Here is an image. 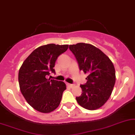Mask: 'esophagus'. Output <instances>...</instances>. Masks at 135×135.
<instances>
[{"label":"esophagus","mask_w":135,"mask_h":135,"mask_svg":"<svg viewBox=\"0 0 135 135\" xmlns=\"http://www.w3.org/2000/svg\"><path fill=\"white\" fill-rule=\"evenodd\" d=\"M66 85H67L68 86H69V87H70V88H72L73 86H74V84H70V83H66Z\"/></svg>","instance_id":"34e87169"}]
</instances>
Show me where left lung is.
I'll list each match as a JSON object with an SVG mask.
<instances>
[{"label": "left lung", "instance_id": "1", "mask_svg": "<svg viewBox=\"0 0 135 135\" xmlns=\"http://www.w3.org/2000/svg\"><path fill=\"white\" fill-rule=\"evenodd\" d=\"M69 49L78 62L80 70L88 75L87 82L81 84L82 94L76 99L88 110L102 107L110 98L115 83V71L112 62L98 48L89 44L70 45Z\"/></svg>", "mask_w": 135, "mask_h": 135}]
</instances>
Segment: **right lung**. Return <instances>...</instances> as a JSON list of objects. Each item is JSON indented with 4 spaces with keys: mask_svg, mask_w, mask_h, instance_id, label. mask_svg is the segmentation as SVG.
I'll use <instances>...</instances> for the list:
<instances>
[{
    "mask_svg": "<svg viewBox=\"0 0 135 135\" xmlns=\"http://www.w3.org/2000/svg\"><path fill=\"white\" fill-rule=\"evenodd\" d=\"M69 45L49 44L37 47L23 62L18 73L20 88L27 102L39 112L49 113L60 103L64 82L47 79L55 73L57 57L65 52Z\"/></svg>",
    "mask_w": 135,
    "mask_h": 135,
    "instance_id": "1",
    "label": "right lung"
}]
</instances>
